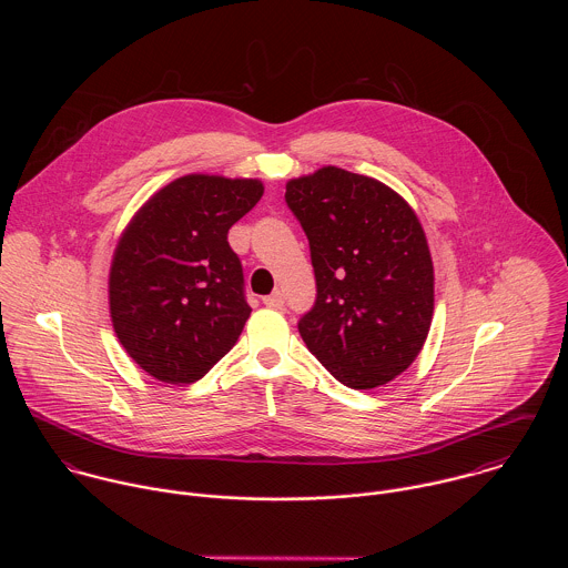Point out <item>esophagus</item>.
<instances>
[{"label": "esophagus", "mask_w": 568, "mask_h": 568, "mask_svg": "<svg viewBox=\"0 0 568 568\" xmlns=\"http://www.w3.org/2000/svg\"><path fill=\"white\" fill-rule=\"evenodd\" d=\"M264 306H268V308H282L284 306V295L280 293V291H273L271 295H266L264 297Z\"/></svg>", "instance_id": "34e87169"}]
</instances>
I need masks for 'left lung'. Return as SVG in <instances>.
Here are the masks:
<instances>
[{
    "mask_svg": "<svg viewBox=\"0 0 568 568\" xmlns=\"http://www.w3.org/2000/svg\"><path fill=\"white\" fill-rule=\"evenodd\" d=\"M317 280L300 320L306 347L349 389L400 376L433 320V260L405 199L385 183L327 165L286 183Z\"/></svg>",
    "mask_w": 568,
    "mask_h": 568,
    "instance_id": "1",
    "label": "left lung"
}]
</instances>
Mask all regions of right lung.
Here are the masks:
<instances>
[{
  "label": "right lung",
  "instance_id": "add662e5",
  "mask_svg": "<svg viewBox=\"0 0 568 568\" xmlns=\"http://www.w3.org/2000/svg\"><path fill=\"white\" fill-rule=\"evenodd\" d=\"M262 192L255 179L187 174L124 230L109 273L111 320L153 378L194 383L236 345L251 308L227 234Z\"/></svg>",
  "mask_w": 568,
  "mask_h": 568
}]
</instances>
